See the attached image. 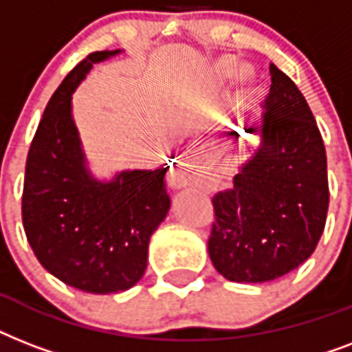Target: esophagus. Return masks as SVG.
Instances as JSON below:
<instances>
[{
    "mask_svg": "<svg viewBox=\"0 0 352 352\" xmlns=\"http://www.w3.org/2000/svg\"><path fill=\"white\" fill-rule=\"evenodd\" d=\"M204 170H206V160L204 159L182 160V162H179V166H177V170L171 173L170 182L177 188L186 186V184L195 181Z\"/></svg>",
    "mask_w": 352,
    "mask_h": 352,
    "instance_id": "esophagus-1",
    "label": "esophagus"
}]
</instances>
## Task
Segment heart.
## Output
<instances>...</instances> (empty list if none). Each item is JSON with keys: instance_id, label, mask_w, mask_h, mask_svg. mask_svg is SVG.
Segmentation results:
<instances>
[{"instance_id": "b5f03b06", "label": "heart", "mask_w": 352, "mask_h": 352, "mask_svg": "<svg viewBox=\"0 0 352 352\" xmlns=\"http://www.w3.org/2000/svg\"><path fill=\"white\" fill-rule=\"evenodd\" d=\"M239 71V60L235 56H230V54H226V56H221L215 60L214 63V74L215 78L221 80V82H226V80H232ZM239 80L241 84L245 85V87H252V85L256 84L257 80V73L256 69L252 67V65H245V67L239 71Z\"/></svg>"}]
</instances>
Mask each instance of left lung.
I'll use <instances>...</instances> for the list:
<instances>
[{
    "label": "left lung",
    "instance_id": "left-lung-1",
    "mask_svg": "<svg viewBox=\"0 0 352 352\" xmlns=\"http://www.w3.org/2000/svg\"><path fill=\"white\" fill-rule=\"evenodd\" d=\"M261 148L212 199L210 259L237 283H265L298 268L316 250L329 210L327 155L305 96L270 63ZM246 129V127H245Z\"/></svg>",
    "mask_w": 352,
    "mask_h": 352
}]
</instances>
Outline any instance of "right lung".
<instances>
[{
	"label": "right lung",
	"instance_id": "1",
	"mask_svg": "<svg viewBox=\"0 0 352 352\" xmlns=\"http://www.w3.org/2000/svg\"><path fill=\"white\" fill-rule=\"evenodd\" d=\"M117 52H91L54 91L30 144L21 195L25 235L41 267L91 294L122 292L142 278L149 239L171 204L166 168L124 171L111 182L85 170L71 95L93 63Z\"/></svg>",
	"mask_w": 352,
	"mask_h": 352
}]
</instances>
